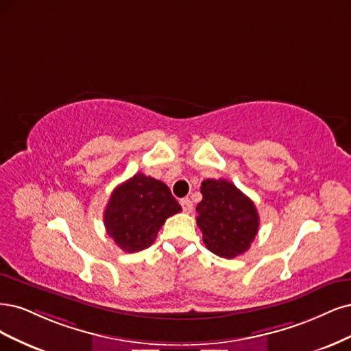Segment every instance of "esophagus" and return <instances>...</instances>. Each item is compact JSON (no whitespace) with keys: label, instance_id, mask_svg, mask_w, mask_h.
<instances>
[{"label":"esophagus","instance_id":"esophagus-1","mask_svg":"<svg viewBox=\"0 0 351 351\" xmlns=\"http://www.w3.org/2000/svg\"><path fill=\"white\" fill-rule=\"evenodd\" d=\"M180 206H182V210L185 213H191L192 211V201L188 198H182L180 199Z\"/></svg>","mask_w":351,"mask_h":351}]
</instances>
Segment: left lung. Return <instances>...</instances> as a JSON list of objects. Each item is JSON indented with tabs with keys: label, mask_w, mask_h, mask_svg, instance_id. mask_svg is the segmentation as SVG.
Listing matches in <instances>:
<instances>
[{
	"label": "left lung",
	"mask_w": 351,
	"mask_h": 351,
	"mask_svg": "<svg viewBox=\"0 0 351 351\" xmlns=\"http://www.w3.org/2000/svg\"><path fill=\"white\" fill-rule=\"evenodd\" d=\"M197 206V224L207 250L232 259L250 250L259 216L252 199L226 179H206Z\"/></svg>",
	"instance_id": "left-lung-1"
}]
</instances>
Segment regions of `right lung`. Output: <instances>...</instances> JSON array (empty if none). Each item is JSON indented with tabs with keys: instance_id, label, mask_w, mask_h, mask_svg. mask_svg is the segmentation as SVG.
<instances>
[{
	"instance_id": "right-lung-1",
	"label": "right lung",
	"mask_w": 351,
	"mask_h": 351,
	"mask_svg": "<svg viewBox=\"0 0 351 351\" xmlns=\"http://www.w3.org/2000/svg\"><path fill=\"white\" fill-rule=\"evenodd\" d=\"M180 210L162 180L135 173L112 192L104 223L121 250L132 254L153 245L166 219Z\"/></svg>"
}]
</instances>
